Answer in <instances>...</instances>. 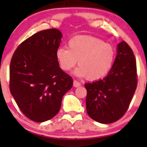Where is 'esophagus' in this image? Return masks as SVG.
Segmentation results:
<instances>
[{"label":"esophagus","instance_id":"esophagus-1","mask_svg":"<svg viewBox=\"0 0 147 147\" xmlns=\"http://www.w3.org/2000/svg\"><path fill=\"white\" fill-rule=\"evenodd\" d=\"M73 86H75V87H79V86H81V84L79 83L78 81L74 80V82H73Z\"/></svg>","mask_w":147,"mask_h":147}]
</instances>
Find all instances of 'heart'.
<instances>
[{
  "label": "heart",
  "instance_id": "obj_1",
  "mask_svg": "<svg viewBox=\"0 0 147 147\" xmlns=\"http://www.w3.org/2000/svg\"><path fill=\"white\" fill-rule=\"evenodd\" d=\"M68 48H59L56 57L61 68L69 71L77 64L75 74L88 80L103 78L110 72L116 57V50L110 43L92 36H77L68 43Z\"/></svg>",
  "mask_w": 147,
  "mask_h": 147
}]
</instances>
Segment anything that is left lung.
Returning a JSON list of instances; mask_svg holds the SVG:
<instances>
[{
  "label": "left lung",
  "mask_w": 147,
  "mask_h": 147,
  "mask_svg": "<svg viewBox=\"0 0 147 147\" xmlns=\"http://www.w3.org/2000/svg\"><path fill=\"white\" fill-rule=\"evenodd\" d=\"M117 52L109 75L84 85L88 114L102 124H110L122 117L137 88V66L132 49L123 41L118 44Z\"/></svg>",
  "instance_id": "1"
}]
</instances>
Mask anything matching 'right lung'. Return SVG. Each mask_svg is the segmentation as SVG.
Wrapping results in <instances>:
<instances>
[{
	"mask_svg": "<svg viewBox=\"0 0 147 147\" xmlns=\"http://www.w3.org/2000/svg\"><path fill=\"white\" fill-rule=\"evenodd\" d=\"M61 37L56 28L42 30L22 42L11 57L10 92L21 112L34 122L55 117L73 84L57 59Z\"/></svg>",
	"mask_w": 147,
	"mask_h": 147,
	"instance_id": "obj_1",
	"label": "right lung"
}]
</instances>
